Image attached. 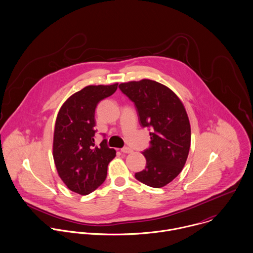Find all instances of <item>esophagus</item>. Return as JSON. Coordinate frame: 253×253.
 <instances>
[{
  "label": "esophagus",
  "instance_id": "esophagus-1",
  "mask_svg": "<svg viewBox=\"0 0 253 253\" xmlns=\"http://www.w3.org/2000/svg\"><path fill=\"white\" fill-rule=\"evenodd\" d=\"M121 152L125 153V154H130V153H132V149H130L129 147H124L121 149Z\"/></svg>",
  "mask_w": 253,
  "mask_h": 253
}]
</instances>
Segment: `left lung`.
I'll return each mask as SVG.
<instances>
[{
  "label": "left lung",
  "mask_w": 253,
  "mask_h": 253,
  "mask_svg": "<svg viewBox=\"0 0 253 253\" xmlns=\"http://www.w3.org/2000/svg\"><path fill=\"white\" fill-rule=\"evenodd\" d=\"M119 88L134 102L141 126L152 130L151 146L143 152L146 168L135 177L148 186L164 187L181 172L189 154L191 129L184 105L156 81L122 83Z\"/></svg>",
  "instance_id": "left-lung-1"
}]
</instances>
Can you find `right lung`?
Listing matches in <instances>:
<instances>
[{"label": "right lung", "instance_id": "obj_1", "mask_svg": "<svg viewBox=\"0 0 253 253\" xmlns=\"http://www.w3.org/2000/svg\"><path fill=\"white\" fill-rule=\"evenodd\" d=\"M118 84L87 85L72 94L61 106L55 123L53 158L57 172L66 186L87 195L100 186L107 166L116 152L106 145L94 144V111L98 102L113 94Z\"/></svg>", "mask_w": 253, "mask_h": 253}]
</instances>
